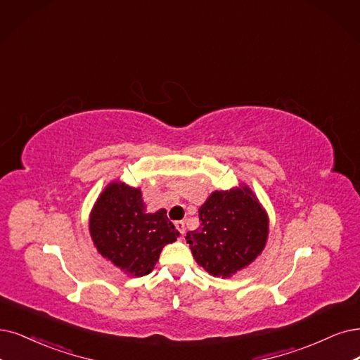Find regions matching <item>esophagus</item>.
Returning a JSON list of instances; mask_svg holds the SVG:
<instances>
[{
  "instance_id": "34e87169",
  "label": "esophagus",
  "mask_w": 360,
  "mask_h": 360,
  "mask_svg": "<svg viewBox=\"0 0 360 360\" xmlns=\"http://www.w3.org/2000/svg\"><path fill=\"white\" fill-rule=\"evenodd\" d=\"M175 227H176V230L179 231V234H184V233H185V222H184V221H176V222H175Z\"/></svg>"
}]
</instances>
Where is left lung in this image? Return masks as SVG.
<instances>
[{
	"label": "left lung",
	"instance_id": "left-lung-1",
	"mask_svg": "<svg viewBox=\"0 0 360 360\" xmlns=\"http://www.w3.org/2000/svg\"><path fill=\"white\" fill-rule=\"evenodd\" d=\"M198 218L200 227L185 238L195 261L215 277L245 269L267 242L269 218L248 187L212 193Z\"/></svg>",
	"mask_w": 360,
	"mask_h": 360
}]
</instances>
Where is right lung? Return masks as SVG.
<instances>
[{"label": "right lung", "mask_w": 360, "mask_h": 360, "mask_svg": "<svg viewBox=\"0 0 360 360\" xmlns=\"http://www.w3.org/2000/svg\"><path fill=\"white\" fill-rule=\"evenodd\" d=\"M89 227L99 254L136 277L150 274L162 249L179 236L165 209L146 214L141 190L122 182L99 195Z\"/></svg>", "instance_id": "1"}]
</instances>
